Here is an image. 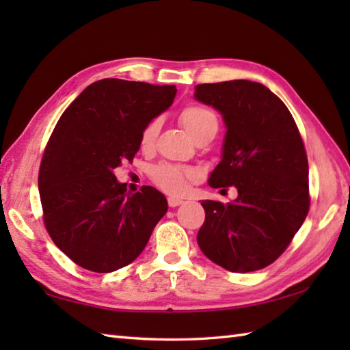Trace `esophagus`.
Here are the masks:
<instances>
[{"instance_id":"esophagus-1","label":"esophagus","mask_w":350,"mask_h":350,"mask_svg":"<svg viewBox=\"0 0 350 350\" xmlns=\"http://www.w3.org/2000/svg\"><path fill=\"white\" fill-rule=\"evenodd\" d=\"M183 203V200L176 198V197H168V206L170 207H177Z\"/></svg>"}]
</instances>
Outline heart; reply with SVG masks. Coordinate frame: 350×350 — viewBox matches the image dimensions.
Here are the masks:
<instances>
[{
    "mask_svg": "<svg viewBox=\"0 0 350 350\" xmlns=\"http://www.w3.org/2000/svg\"><path fill=\"white\" fill-rule=\"evenodd\" d=\"M179 122L194 141L206 135H215L218 131L217 114L204 105L185 107L179 114ZM159 129V118H153L144 126L139 135V147L143 150H152L154 147ZM150 177L156 187H159L162 191L179 196L187 191L188 182L196 179V171L187 167L173 165V163H159L150 168Z\"/></svg>",
    "mask_w": 350,
    "mask_h": 350,
    "instance_id": "heart-1",
    "label": "heart"
}]
</instances>
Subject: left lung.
<instances>
[{"label":"left lung","instance_id":"obj_1","mask_svg":"<svg viewBox=\"0 0 350 350\" xmlns=\"http://www.w3.org/2000/svg\"><path fill=\"white\" fill-rule=\"evenodd\" d=\"M194 98L219 111L227 129L209 185L237 189L232 203L203 200L198 247L230 272L263 269L284 252L310 209L298 126L278 96L252 81L198 84Z\"/></svg>","mask_w":350,"mask_h":350}]
</instances>
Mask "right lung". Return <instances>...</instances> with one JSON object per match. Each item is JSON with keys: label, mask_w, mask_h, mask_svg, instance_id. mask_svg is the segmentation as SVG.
I'll use <instances>...</instances> for the list:
<instances>
[{"label": "right lung", "mask_w": 350, "mask_h": 350, "mask_svg": "<svg viewBox=\"0 0 350 350\" xmlns=\"http://www.w3.org/2000/svg\"><path fill=\"white\" fill-rule=\"evenodd\" d=\"M176 85L107 78L88 85L58 120L44 148L39 191L51 239L84 269L132 263L167 213V198L132 194L114 170L139 150L144 126L171 107Z\"/></svg>", "instance_id": "obj_1"}]
</instances>
